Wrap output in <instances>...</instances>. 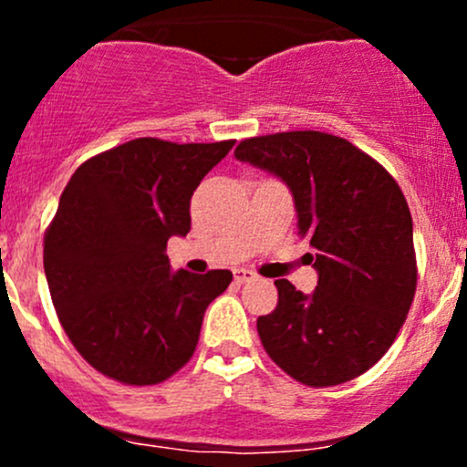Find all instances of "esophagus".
I'll return each instance as SVG.
<instances>
[{
  "label": "esophagus",
  "mask_w": 467,
  "mask_h": 467,
  "mask_svg": "<svg viewBox=\"0 0 467 467\" xmlns=\"http://www.w3.org/2000/svg\"><path fill=\"white\" fill-rule=\"evenodd\" d=\"M256 275L252 270H245V267H239V270H234V281L237 283H250L254 281Z\"/></svg>",
  "instance_id": "esophagus-1"
}]
</instances>
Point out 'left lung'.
Listing matches in <instances>:
<instances>
[{
	"label": "left lung",
	"mask_w": 467,
	"mask_h": 467,
	"mask_svg": "<svg viewBox=\"0 0 467 467\" xmlns=\"http://www.w3.org/2000/svg\"><path fill=\"white\" fill-rule=\"evenodd\" d=\"M234 158L285 182L301 234L316 250L314 294L275 281V312L256 320L261 345L305 387L349 382L390 349L415 298L404 192L378 160L323 131L245 138Z\"/></svg>",
	"instance_id": "1"
}]
</instances>
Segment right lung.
Instances as JSON below:
<instances>
[{
    "mask_svg": "<svg viewBox=\"0 0 467 467\" xmlns=\"http://www.w3.org/2000/svg\"><path fill=\"white\" fill-rule=\"evenodd\" d=\"M234 140L136 138L85 160L44 237L58 323L99 373L151 387L195 353L203 312L233 272H171L166 241L191 230V197Z\"/></svg>",
    "mask_w": 467,
    "mask_h": 467,
    "instance_id": "obj_1",
    "label": "right lung"
}]
</instances>
